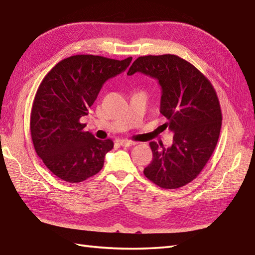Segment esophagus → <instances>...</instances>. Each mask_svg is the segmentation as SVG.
I'll return each instance as SVG.
<instances>
[{
	"label": "esophagus",
	"mask_w": 255,
	"mask_h": 255,
	"mask_svg": "<svg viewBox=\"0 0 255 255\" xmlns=\"http://www.w3.org/2000/svg\"><path fill=\"white\" fill-rule=\"evenodd\" d=\"M135 143H137V142L131 141V140H121V141H120V144H121L122 146H132V145H134Z\"/></svg>",
	"instance_id": "1"
}]
</instances>
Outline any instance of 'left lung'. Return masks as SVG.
I'll return each instance as SVG.
<instances>
[{"instance_id":"1","label":"left lung","mask_w":255,"mask_h":255,"mask_svg":"<svg viewBox=\"0 0 255 255\" xmlns=\"http://www.w3.org/2000/svg\"><path fill=\"white\" fill-rule=\"evenodd\" d=\"M137 72L158 80L159 112L174 132L168 149L150 142L153 158L143 174L163 189L186 186L202 171L220 138L223 117L215 89L197 67L174 54L140 56L127 75Z\"/></svg>"}]
</instances>
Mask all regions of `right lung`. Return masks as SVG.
Wrapping results in <instances>:
<instances>
[{
	"label": "right lung",
	"mask_w": 255,
	"mask_h": 255,
	"mask_svg": "<svg viewBox=\"0 0 255 255\" xmlns=\"http://www.w3.org/2000/svg\"><path fill=\"white\" fill-rule=\"evenodd\" d=\"M131 60L73 55L58 62L40 84L30 115L31 139L38 156L58 178L81 182L102 169L114 142L85 131L80 118L88 115L104 82L122 74Z\"/></svg>",
	"instance_id": "1"
}]
</instances>
